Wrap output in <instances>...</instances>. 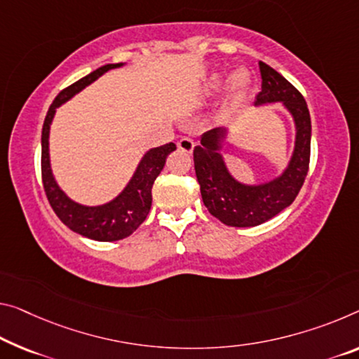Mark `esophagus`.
I'll use <instances>...</instances> for the list:
<instances>
[{
    "label": "esophagus",
    "instance_id": "esophagus-1",
    "mask_svg": "<svg viewBox=\"0 0 359 359\" xmlns=\"http://www.w3.org/2000/svg\"><path fill=\"white\" fill-rule=\"evenodd\" d=\"M194 146H196V142L192 141L191 137H181V140L178 141L180 151L187 152V154H191L192 151H194Z\"/></svg>",
    "mask_w": 359,
    "mask_h": 359
}]
</instances>
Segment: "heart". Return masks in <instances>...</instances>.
<instances>
[{"label":"heart","mask_w":359,"mask_h":359,"mask_svg":"<svg viewBox=\"0 0 359 359\" xmlns=\"http://www.w3.org/2000/svg\"><path fill=\"white\" fill-rule=\"evenodd\" d=\"M222 86H223L222 76L215 75L213 79L210 80V88H212L213 91H218ZM229 86H231V91H233V95L236 97H241L247 90H249V86H250V75L247 74L245 70H237L236 74H233V76H231Z\"/></svg>","instance_id":"b5f03b06"}]
</instances>
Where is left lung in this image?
Wrapping results in <instances>:
<instances>
[{"instance_id":"left-lung-1","label":"left lung","mask_w":359,"mask_h":359,"mask_svg":"<svg viewBox=\"0 0 359 359\" xmlns=\"http://www.w3.org/2000/svg\"><path fill=\"white\" fill-rule=\"evenodd\" d=\"M262 91L255 106L283 102L295 122V147L283 175L263 184H242L228 172L219 147L226 136L224 128H213L202 135L194 147V168L203 205L219 222L234 228L258 226L289 207L303 186L310 165L311 118L305 99L297 88L268 64L258 62Z\"/></svg>"}]
</instances>
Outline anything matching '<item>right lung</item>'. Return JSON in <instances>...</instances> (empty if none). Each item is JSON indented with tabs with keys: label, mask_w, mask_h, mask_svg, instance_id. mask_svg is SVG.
Returning a JSON list of instances; mask_svg holds the SVG:
<instances>
[{
	"label": "right lung",
	"mask_w": 359,
	"mask_h": 359,
	"mask_svg": "<svg viewBox=\"0 0 359 359\" xmlns=\"http://www.w3.org/2000/svg\"><path fill=\"white\" fill-rule=\"evenodd\" d=\"M122 62L102 65V67L96 69L90 75L83 76L74 85L60 91L49 106L41 131V178L53 210L56 212L60 222L69 226L72 231L99 242L125 239V237L133 234L137 226L144 222L152 205L154 181L161 175L168 154H172L176 146L173 142H168V144L147 151L137 165L133 178L114 201L104 203V205L86 207L65 196V192L60 189L56 180H54L51 163H49V126H51L54 114H56L59 106H62L65 101H69L85 86L91 85L107 70L122 67Z\"/></svg>",
	"instance_id": "1"
}]
</instances>
